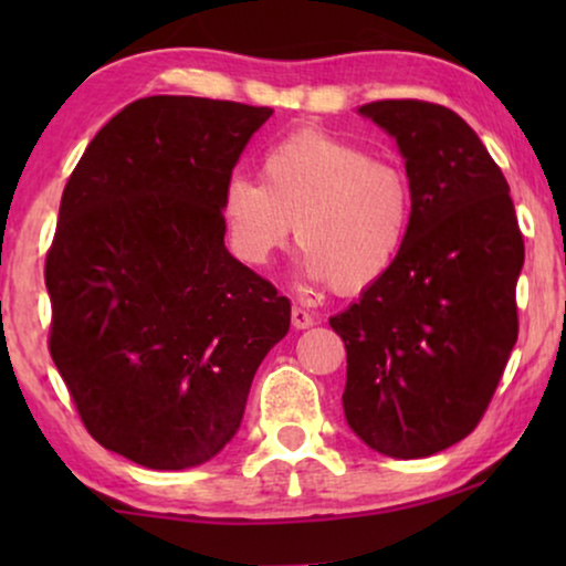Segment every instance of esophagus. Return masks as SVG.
Segmentation results:
<instances>
[{
  "label": "esophagus",
  "mask_w": 566,
  "mask_h": 566,
  "mask_svg": "<svg viewBox=\"0 0 566 566\" xmlns=\"http://www.w3.org/2000/svg\"><path fill=\"white\" fill-rule=\"evenodd\" d=\"M291 324L296 329H308L314 324V314H308L304 306H293L291 308Z\"/></svg>",
  "instance_id": "obj_1"
}]
</instances>
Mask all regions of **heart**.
<instances>
[{
	"label": "heart",
	"mask_w": 566,
	"mask_h": 566,
	"mask_svg": "<svg viewBox=\"0 0 566 566\" xmlns=\"http://www.w3.org/2000/svg\"><path fill=\"white\" fill-rule=\"evenodd\" d=\"M260 175H234L221 200L231 250L247 265H268L293 227L306 275L337 293L370 289L399 260L412 227V185L399 165L301 128L262 154Z\"/></svg>",
	"instance_id": "b5f03b06"
}]
</instances>
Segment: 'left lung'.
Wrapping results in <instances>:
<instances>
[{"label": "left lung", "mask_w": 566, "mask_h": 566, "mask_svg": "<svg viewBox=\"0 0 566 566\" xmlns=\"http://www.w3.org/2000/svg\"><path fill=\"white\" fill-rule=\"evenodd\" d=\"M360 115L397 138L412 185L399 260L332 316L347 350L345 420L391 459H424L476 428L517 339L525 247L510 185L461 115L378 99Z\"/></svg>", "instance_id": "obj_1"}]
</instances>
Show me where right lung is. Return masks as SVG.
<instances>
[{
	"mask_svg": "<svg viewBox=\"0 0 566 566\" xmlns=\"http://www.w3.org/2000/svg\"><path fill=\"white\" fill-rule=\"evenodd\" d=\"M273 111L136 99L99 128L45 254L49 350L84 428L146 469L206 463L234 438L291 301L223 244V188Z\"/></svg>",
	"mask_w": 566,
	"mask_h": 566,
	"instance_id": "add662e5",
	"label": "right lung"
}]
</instances>
